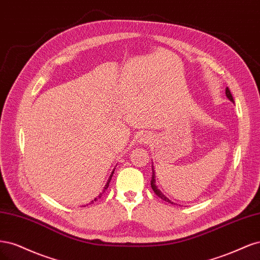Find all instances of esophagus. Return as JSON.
<instances>
[{"mask_svg":"<svg viewBox=\"0 0 260 260\" xmlns=\"http://www.w3.org/2000/svg\"><path fill=\"white\" fill-rule=\"evenodd\" d=\"M150 140V136L148 135V134H144L142 133L141 135L139 136V141H141V142H147V141H149Z\"/></svg>","mask_w":260,"mask_h":260,"instance_id":"esophagus-1","label":"esophagus"}]
</instances>
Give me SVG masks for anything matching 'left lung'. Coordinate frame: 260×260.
Here are the masks:
<instances>
[{
  "instance_id": "obj_1",
  "label": "left lung",
  "mask_w": 260,
  "mask_h": 260,
  "mask_svg": "<svg viewBox=\"0 0 260 260\" xmlns=\"http://www.w3.org/2000/svg\"><path fill=\"white\" fill-rule=\"evenodd\" d=\"M225 95H227V97L231 100V102H233V98H232V95H231V93H230V90H229V88L227 87L225 88ZM154 170H153V167H152V177H151V181H150V183H151V188H152V190L154 191V193L158 197V198H161L162 200H164V201H166V202H169V203H172L173 204V202L172 201L170 200V199H167L162 192L157 189V187L155 186V179H154Z\"/></svg>"
}]
</instances>
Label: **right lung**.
Wrapping results in <instances>:
<instances>
[{
    "mask_svg": "<svg viewBox=\"0 0 260 260\" xmlns=\"http://www.w3.org/2000/svg\"><path fill=\"white\" fill-rule=\"evenodd\" d=\"M113 173H114V170H113V172L111 173V175H110V177H109V180H108V182H107V185L105 186V189H104V191L102 192V193H100V194L98 196V198H102V196L104 194V192H105V190H107V188L109 187V182H110V180H111V178H112V175H113ZM98 198H95V199H94L93 201H90V203H89V204H93V203L95 202V201H97V199H98Z\"/></svg>",
    "mask_w": 260,
    "mask_h": 260,
    "instance_id": "1",
    "label": "right lung"
}]
</instances>
